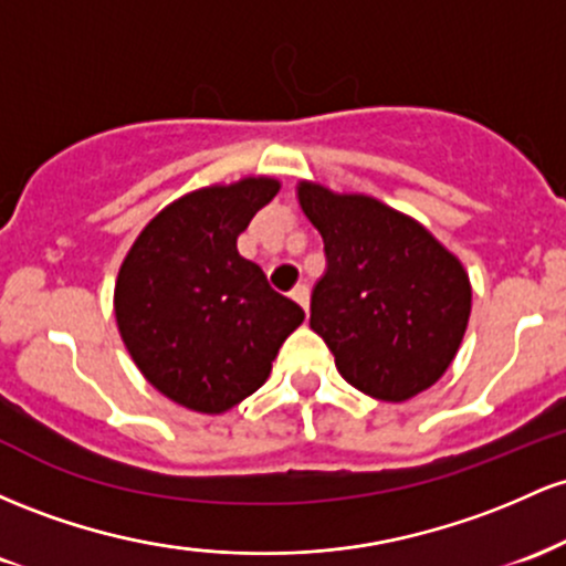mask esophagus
Here are the masks:
<instances>
[{"instance_id": "esophagus-1", "label": "esophagus", "mask_w": 566, "mask_h": 566, "mask_svg": "<svg viewBox=\"0 0 566 566\" xmlns=\"http://www.w3.org/2000/svg\"><path fill=\"white\" fill-rule=\"evenodd\" d=\"M291 300H294L304 310V313H307V307H310V289H307V285H304V283L296 285V289L291 291Z\"/></svg>"}]
</instances>
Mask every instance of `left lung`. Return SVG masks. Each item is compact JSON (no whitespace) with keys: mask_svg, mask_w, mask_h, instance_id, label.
Segmentation results:
<instances>
[{"mask_svg":"<svg viewBox=\"0 0 566 566\" xmlns=\"http://www.w3.org/2000/svg\"><path fill=\"white\" fill-rule=\"evenodd\" d=\"M296 192L326 251L310 328L334 353L339 374L390 403L428 390L465 336V266L420 221L385 202L336 195L313 181H302Z\"/></svg>","mask_w":566,"mask_h":566,"instance_id":"left-lung-1","label":"left lung"}]
</instances>
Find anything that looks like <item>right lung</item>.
<instances>
[{"instance_id": "right-lung-1", "label": "right lung", "mask_w": 566, "mask_h": 566, "mask_svg": "<svg viewBox=\"0 0 566 566\" xmlns=\"http://www.w3.org/2000/svg\"><path fill=\"white\" fill-rule=\"evenodd\" d=\"M281 184L249 176L195 189L144 227L119 266L114 315L133 364L170 401L221 415L266 382L304 310L238 253Z\"/></svg>"}]
</instances>
